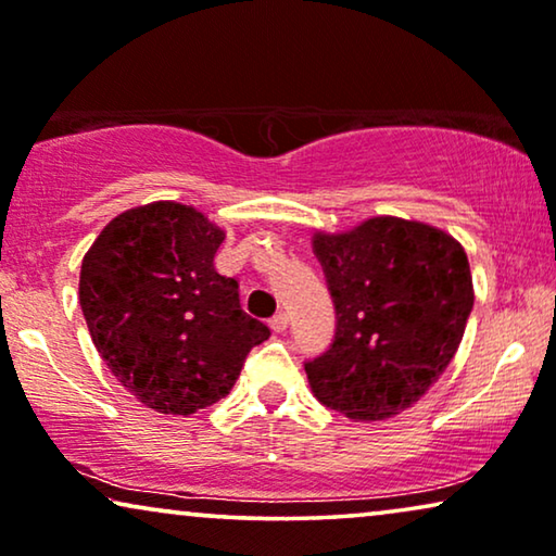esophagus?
Wrapping results in <instances>:
<instances>
[{
    "instance_id": "esophagus-1",
    "label": "esophagus",
    "mask_w": 556,
    "mask_h": 556,
    "mask_svg": "<svg viewBox=\"0 0 556 556\" xmlns=\"http://www.w3.org/2000/svg\"><path fill=\"white\" fill-rule=\"evenodd\" d=\"M268 324H270V329L276 331V333H283L288 329V314H283V311H280V314L273 316Z\"/></svg>"
}]
</instances>
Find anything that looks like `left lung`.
<instances>
[{"mask_svg":"<svg viewBox=\"0 0 556 556\" xmlns=\"http://www.w3.org/2000/svg\"><path fill=\"white\" fill-rule=\"evenodd\" d=\"M314 253L337 311V333L303 364L321 405L352 420L413 407L458 352L473 308L466 250L438 227L371 217L316 232Z\"/></svg>","mask_w":556,"mask_h":556,"instance_id":"obj_1","label":"left lung"}]
</instances>
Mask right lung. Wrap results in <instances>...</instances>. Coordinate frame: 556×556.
<instances>
[{
	"mask_svg": "<svg viewBox=\"0 0 556 556\" xmlns=\"http://www.w3.org/2000/svg\"><path fill=\"white\" fill-rule=\"evenodd\" d=\"M225 232L179 202L113 217L83 257L80 308L113 377L164 415H194L230 394L270 329L215 270Z\"/></svg>",
	"mask_w": 556,
	"mask_h": 556,
	"instance_id": "obj_1",
	"label": "right lung"
}]
</instances>
